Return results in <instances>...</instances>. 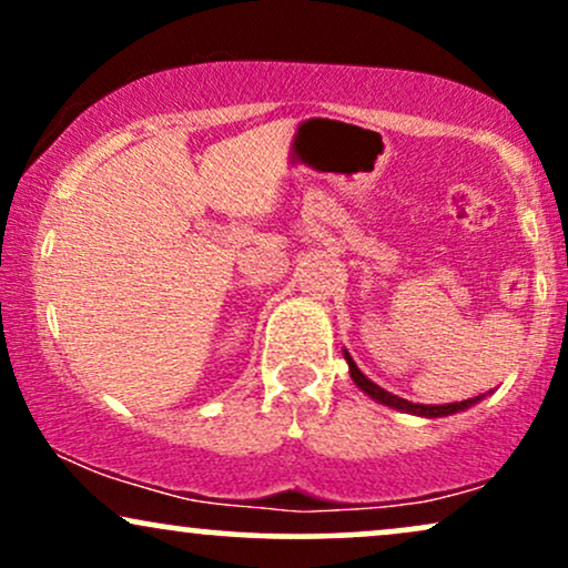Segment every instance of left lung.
I'll use <instances>...</instances> for the list:
<instances>
[{
	"label": "left lung",
	"instance_id": "8db88e82",
	"mask_svg": "<svg viewBox=\"0 0 568 568\" xmlns=\"http://www.w3.org/2000/svg\"><path fill=\"white\" fill-rule=\"evenodd\" d=\"M344 361H347V366H349L352 382H355L357 387L363 389V393H366L368 397H374L376 403H384V406L403 410V414L425 416V419H438V416H452V414H459V410H467L470 406H475V403H478L480 397H484V395H478V397H470V400H462V403H443V406H422V403H410V400H406V397H397L393 393H387V389H382L379 384L371 382L368 376L355 366V361H352V355H349L347 349H344Z\"/></svg>",
	"mask_w": 568,
	"mask_h": 568
}]
</instances>
